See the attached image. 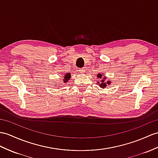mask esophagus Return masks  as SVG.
<instances>
[{
  "label": "esophagus",
  "instance_id": "1",
  "mask_svg": "<svg viewBox=\"0 0 158 158\" xmlns=\"http://www.w3.org/2000/svg\"><path fill=\"white\" fill-rule=\"evenodd\" d=\"M79 71H80V73H84L85 72V69H84V68H80V70H79Z\"/></svg>",
  "mask_w": 158,
  "mask_h": 158
}]
</instances>
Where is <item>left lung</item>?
<instances>
[{
	"instance_id": "left-lung-1",
	"label": "left lung",
	"mask_w": 158,
	"mask_h": 158,
	"mask_svg": "<svg viewBox=\"0 0 158 158\" xmlns=\"http://www.w3.org/2000/svg\"><path fill=\"white\" fill-rule=\"evenodd\" d=\"M97 77H98V78H102V74H98ZM103 78L106 79L105 77H104ZM98 83L100 84V86H101V87H102V88H105V87L106 86V84H109L110 83V81H107V83L106 84L105 82H104V80L102 79V80H101V82L100 83V82H98Z\"/></svg>"
}]
</instances>
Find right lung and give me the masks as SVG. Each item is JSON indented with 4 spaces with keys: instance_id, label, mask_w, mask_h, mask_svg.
I'll return each mask as SVG.
<instances>
[{
    "instance_id": "add662e5",
    "label": "right lung",
    "mask_w": 158,
    "mask_h": 158,
    "mask_svg": "<svg viewBox=\"0 0 158 158\" xmlns=\"http://www.w3.org/2000/svg\"><path fill=\"white\" fill-rule=\"evenodd\" d=\"M70 73H68V74H66V75L64 76V82H67L68 80L70 78Z\"/></svg>"
}]
</instances>
